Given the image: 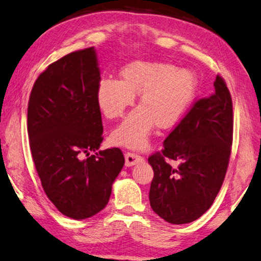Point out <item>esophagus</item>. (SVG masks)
<instances>
[{
  "instance_id": "esophagus-1",
  "label": "esophagus",
  "mask_w": 261,
  "mask_h": 261,
  "mask_svg": "<svg viewBox=\"0 0 261 261\" xmlns=\"http://www.w3.org/2000/svg\"><path fill=\"white\" fill-rule=\"evenodd\" d=\"M124 159H126V166H128V167L129 166H134L135 164H138V162L142 160V158L134 152H127L124 154Z\"/></svg>"
}]
</instances>
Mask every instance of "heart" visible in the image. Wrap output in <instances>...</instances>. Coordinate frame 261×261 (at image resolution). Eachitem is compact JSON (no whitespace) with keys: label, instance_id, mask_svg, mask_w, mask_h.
Instances as JSON below:
<instances>
[{"label":"heart","instance_id":"b5f03b06","mask_svg":"<svg viewBox=\"0 0 261 261\" xmlns=\"http://www.w3.org/2000/svg\"><path fill=\"white\" fill-rule=\"evenodd\" d=\"M193 71L160 62L134 61L121 71V81L102 79L96 89L100 111L109 120L122 118L140 94L138 109L111 134L113 143L129 148L146 145L158 124L169 129L184 118L198 94Z\"/></svg>","mask_w":261,"mask_h":261}]
</instances>
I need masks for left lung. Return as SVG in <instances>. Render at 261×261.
Here are the masks:
<instances>
[{
    "instance_id": "8db88e82",
    "label": "left lung",
    "mask_w": 261,
    "mask_h": 261,
    "mask_svg": "<svg viewBox=\"0 0 261 261\" xmlns=\"http://www.w3.org/2000/svg\"><path fill=\"white\" fill-rule=\"evenodd\" d=\"M214 93L196 100L148 158L154 171L149 202L169 224H188L212 206L227 172L233 141L231 93L220 75ZM169 161H176L173 168Z\"/></svg>"
}]
</instances>
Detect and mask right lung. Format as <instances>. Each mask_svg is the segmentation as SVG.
<instances>
[{"label":"right lung","instance_id":"add662e5","mask_svg":"<svg viewBox=\"0 0 261 261\" xmlns=\"http://www.w3.org/2000/svg\"><path fill=\"white\" fill-rule=\"evenodd\" d=\"M100 81L96 53L90 47L49 65L29 96V145L41 185L56 208L76 220L105 208L124 165L120 148L82 159L103 140L96 101Z\"/></svg>","mask_w":261,"mask_h":261}]
</instances>
